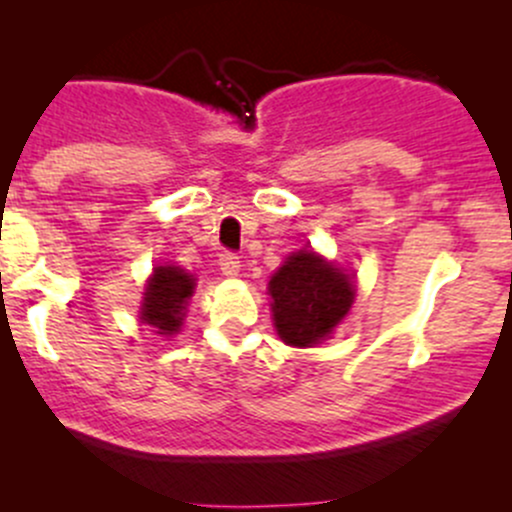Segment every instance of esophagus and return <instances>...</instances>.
<instances>
[{"instance_id": "1", "label": "esophagus", "mask_w": 512, "mask_h": 512, "mask_svg": "<svg viewBox=\"0 0 512 512\" xmlns=\"http://www.w3.org/2000/svg\"><path fill=\"white\" fill-rule=\"evenodd\" d=\"M220 270H223V275L227 277H235L237 272H240V257H237L235 252H223V255H220Z\"/></svg>"}]
</instances>
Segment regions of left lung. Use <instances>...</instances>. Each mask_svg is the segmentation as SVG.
Wrapping results in <instances>:
<instances>
[{
    "label": "left lung",
    "mask_w": 512,
    "mask_h": 512,
    "mask_svg": "<svg viewBox=\"0 0 512 512\" xmlns=\"http://www.w3.org/2000/svg\"><path fill=\"white\" fill-rule=\"evenodd\" d=\"M277 334L292 347H309L332 334L354 302V287L314 252L292 255L270 280Z\"/></svg>",
    "instance_id": "obj_1"
}]
</instances>
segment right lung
<instances>
[{"instance_id": "1", "label": "right lung", "mask_w": 512, "mask_h": 512, "mask_svg": "<svg viewBox=\"0 0 512 512\" xmlns=\"http://www.w3.org/2000/svg\"><path fill=\"white\" fill-rule=\"evenodd\" d=\"M193 294V277L178 267H158L143 297L141 319L158 334H173L183 324L185 304Z\"/></svg>"}]
</instances>
